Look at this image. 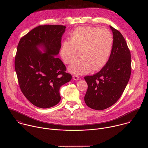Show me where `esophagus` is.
I'll return each instance as SVG.
<instances>
[{
    "label": "esophagus",
    "mask_w": 148,
    "mask_h": 148,
    "mask_svg": "<svg viewBox=\"0 0 148 148\" xmlns=\"http://www.w3.org/2000/svg\"><path fill=\"white\" fill-rule=\"evenodd\" d=\"M73 78L74 80H76L77 81V80H78L79 79V77L78 75H75L73 76Z\"/></svg>",
    "instance_id": "esophagus-1"
}]
</instances>
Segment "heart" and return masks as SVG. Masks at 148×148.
Segmentation results:
<instances>
[{"instance_id": "obj_1", "label": "heart", "mask_w": 148, "mask_h": 148, "mask_svg": "<svg viewBox=\"0 0 148 148\" xmlns=\"http://www.w3.org/2000/svg\"><path fill=\"white\" fill-rule=\"evenodd\" d=\"M113 36L107 29L99 27H78L70 36V41L62 43L60 54L67 64L73 63L80 52L79 60L69 67L75 75L89 73L91 70L98 71L108 61L113 46Z\"/></svg>"}]
</instances>
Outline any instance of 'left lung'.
Returning a JSON list of instances; mask_svg holds the SVG:
<instances>
[{"label": "left lung", "instance_id": "8db88e82", "mask_svg": "<svg viewBox=\"0 0 148 148\" xmlns=\"http://www.w3.org/2000/svg\"><path fill=\"white\" fill-rule=\"evenodd\" d=\"M110 27L114 40L107 62L98 73L84 77L88 84L84 101L88 107L95 110L107 109L119 99L131 74V53L127 43L118 30Z\"/></svg>", "mask_w": 148, "mask_h": 148}]
</instances>
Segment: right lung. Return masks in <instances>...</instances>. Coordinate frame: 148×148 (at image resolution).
<instances>
[{
    "label": "right lung",
    "mask_w": 148,
    "mask_h": 148,
    "mask_svg": "<svg viewBox=\"0 0 148 148\" xmlns=\"http://www.w3.org/2000/svg\"><path fill=\"white\" fill-rule=\"evenodd\" d=\"M66 28L62 25L39 26L21 38L18 44L14 67L19 86L26 98L38 108L57 105L61 99L60 87L71 79L62 61L55 57Z\"/></svg>",
    "instance_id": "right-lung-1"
}]
</instances>
